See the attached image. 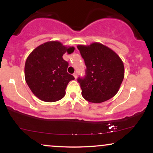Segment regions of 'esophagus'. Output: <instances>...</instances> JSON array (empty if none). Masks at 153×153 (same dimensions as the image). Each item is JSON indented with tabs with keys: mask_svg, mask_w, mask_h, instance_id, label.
<instances>
[{
	"mask_svg": "<svg viewBox=\"0 0 153 153\" xmlns=\"http://www.w3.org/2000/svg\"><path fill=\"white\" fill-rule=\"evenodd\" d=\"M73 76L75 77V78H77V77H78V73H77V72H75V73H73Z\"/></svg>",
	"mask_w": 153,
	"mask_h": 153,
	"instance_id": "34e87169",
	"label": "esophagus"
}]
</instances>
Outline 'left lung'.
Masks as SVG:
<instances>
[{
	"instance_id": "left-lung-1",
	"label": "left lung",
	"mask_w": 153,
	"mask_h": 153,
	"mask_svg": "<svg viewBox=\"0 0 153 153\" xmlns=\"http://www.w3.org/2000/svg\"><path fill=\"white\" fill-rule=\"evenodd\" d=\"M77 47L86 66L85 76L78 78L82 97L95 103L111 99L118 92L124 77L122 59L102 44L95 42Z\"/></svg>"
}]
</instances>
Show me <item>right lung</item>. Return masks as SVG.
Instances as JSON below:
<instances>
[{"mask_svg": "<svg viewBox=\"0 0 153 153\" xmlns=\"http://www.w3.org/2000/svg\"><path fill=\"white\" fill-rule=\"evenodd\" d=\"M74 50L59 42H47L34 49L27 57L24 68L26 82L40 100L54 102L64 97L68 82L75 78L67 72L69 64L62 56Z\"/></svg>", "mask_w": 153, "mask_h": 153, "instance_id": "right-lung-1", "label": "right lung"}]
</instances>
